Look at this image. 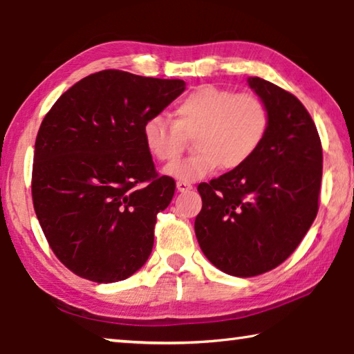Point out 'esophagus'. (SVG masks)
<instances>
[{"instance_id": "esophagus-1", "label": "esophagus", "mask_w": 354, "mask_h": 354, "mask_svg": "<svg viewBox=\"0 0 354 354\" xmlns=\"http://www.w3.org/2000/svg\"><path fill=\"white\" fill-rule=\"evenodd\" d=\"M176 189L179 192H189L192 189V184L187 181H178L176 183Z\"/></svg>"}]
</instances>
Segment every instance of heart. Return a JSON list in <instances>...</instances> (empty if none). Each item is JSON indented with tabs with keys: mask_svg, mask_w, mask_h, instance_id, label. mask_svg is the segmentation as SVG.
I'll return each mask as SVG.
<instances>
[{
	"mask_svg": "<svg viewBox=\"0 0 354 354\" xmlns=\"http://www.w3.org/2000/svg\"><path fill=\"white\" fill-rule=\"evenodd\" d=\"M270 128V112L254 93H234L217 86H200L175 106V120L149 117L143 124V142L159 162H171L194 137L198 151L173 162L167 175L181 181H196L220 167L239 169L262 147Z\"/></svg>",
	"mask_w": 354,
	"mask_h": 354,
	"instance_id": "1",
	"label": "heart"
}]
</instances>
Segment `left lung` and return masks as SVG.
Returning a JSON list of instances; mask_svg holds the SVG:
<instances>
[{"instance_id": "1", "label": "left lung", "mask_w": 354, "mask_h": 354, "mask_svg": "<svg viewBox=\"0 0 354 354\" xmlns=\"http://www.w3.org/2000/svg\"><path fill=\"white\" fill-rule=\"evenodd\" d=\"M248 84L270 128L247 164L201 183L195 234L221 272L250 278L283 263L319 212L323 153L315 123L295 95L261 77Z\"/></svg>"}]
</instances>
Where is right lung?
I'll return each instance as SVG.
<instances>
[{
  "mask_svg": "<svg viewBox=\"0 0 354 354\" xmlns=\"http://www.w3.org/2000/svg\"><path fill=\"white\" fill-rule=\"evenodd\" d=\"M183 80L122 70L88 75L62 93L35 139L32 203L53 253L93 283L147 262L175 179L156 171L143 124L184 92Z\"/></svg>",
  "mask_w": 354,
  "mask_h": 354,
  "instance_id": "1",
  "label": "right lung"
}]
</instances>
